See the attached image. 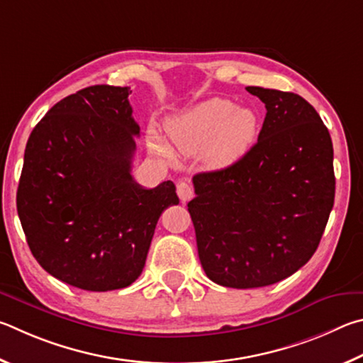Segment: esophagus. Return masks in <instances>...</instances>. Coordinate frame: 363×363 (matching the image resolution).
I'll use <instances>...</instances> for the list:
<instances>
[{"label": "esophagus", "mask_w": 363, "mask_h": 363, "mask_svg": "<svg viewBox=\"0 0 363 363\" xmlns=\"http://www.w3.org/2000/svg\"><path fill=\"white\" fill-rule=\"evenodd\" d=\"M177 194L182 202H188L193 198V188L188 185L186 182H178L177 185Z\"/></svg>", "instance_id": "obj_1"}]
</instances>
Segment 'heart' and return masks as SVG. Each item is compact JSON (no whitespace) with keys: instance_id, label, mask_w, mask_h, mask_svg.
<instances>
[{"instance_id":"1","label":"heart","mask_w":363,"mask_h":363,"mask_svg":"<svg viewBox=\"0 0 363 363\" xmlns=\"http://www.w3.org/2000/svg\"><path fill=\"white\" fill-rule=\"evenodd\" d=\"M170 143L183 152H201L212 169H223L250 148L258 132V114L250 106H236L231 100L211 99L167 121ZM148 145L155 155L174 161L175 150L161 133L148 130Z\"/></svg>"}]
</instances>
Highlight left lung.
<instances>
[{"label": "left lung", "instance_id": "left-lung-1", "mask_svg": "<svg viewBox=\"0 0 363 363\" xmlns=\"http://www.w3.org/2000/svg\"><path fill=\"white\" fill-rule=\"evenodd\" d=\"M247 91L266 106L258 142L194 175L188 202L202 268L231 289L266 287L306 264L335 201L333 145L314 106L294 92Z\"/></svg>", "mask_w": 363, "mask_h": 363}]
</instances>
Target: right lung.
Masks as SVG:
<instances>
[{
  "instance_id": "add662e5",
  "label": "right lung",
  "mask_w": 363,
  "mask_h": 363,
  "mask_svg": "<svg viewBox=\"0 0 363 363\" xmlns=\"http://www.w3.org/2000/svg\"><path fill=\"white\" fill-rule=\"evenodd\" d=\"M129 87L91 86L55 104L31 130L17 212L36 262L89 291L142 274L157 220L178 204L170 180L140 186L130 174L140 125Z\"/></svg>"
}]
</instances>
